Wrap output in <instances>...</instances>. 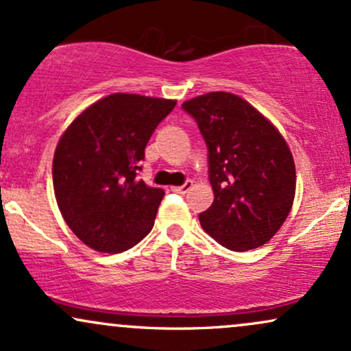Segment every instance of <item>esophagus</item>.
I'll use <instances>...</instances> for the list:
<instances>
[{
	"label": "esophagus",
	"mask_w": 351,
	"mask_h": 351,
	"mask_svg": "<svg viewBox=\"0 0 351 351\" xmlns=\"http://www.w3.org/2000/svg\"><path fill=\"white\" fill-rule=\"evenodd\" d=\"M193 188V181H186L184 184H181V186H171V191L173 193H180V195H184V193H188L189 189Z\"/></svg>",
	"instance_id": "34e87169"
}]
</instances>
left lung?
Returning <instances> with one entry per match:
<instances>
[{
    "instance_id": "left-lung-1",
    "label": "left lung",
    "mask_w": 351,
    "mask_h": 351,
    "mask_svg": "<svg viewBox=\"0 0 351 351\" xmlns=\"http://www.w3.org/2000/svg\"><path fill=\"white\" fill-rule=\"evenodd\" d=\"M208 145L215 201L199 215L204 231L231 251L271 241L295 198V163L271 120L231 92L183 102Z\"/></svg>"
}]
</instances>
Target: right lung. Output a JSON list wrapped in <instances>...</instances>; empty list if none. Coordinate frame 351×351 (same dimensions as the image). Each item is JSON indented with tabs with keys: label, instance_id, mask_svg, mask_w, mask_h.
I'll return each mask as SVG.
<instances>
[{
	"label": "right lung",
	"instance_id": "obj_1",
	"mask_svg": "<svg viewBox=\"0 0 351 351\" xmlns=\"http://www.w3.org/2000/svg\"><path fill=\"white\" fill-rule=\"evenodd\" d=\"M176 100L115 94L97 100L60 135L52 183L60 215L84 244L119 254L152 231L165 191L136 180L145 147Z\"/></svg>",
	"mask_w": 351,
	"mask_h": 351
}]
</instances>
